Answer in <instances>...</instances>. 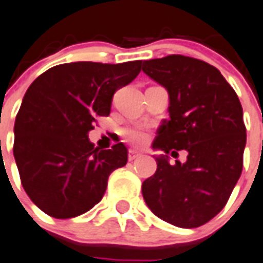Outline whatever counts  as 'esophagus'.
<instances>
[{"label":"esophagus","mask_w":263,"mask_h":263,"mask_svg":"<svg viewBox=\"0 0 263 263\" xmlns=\"http://www.w3.org/2000/svg\"><path fill=\"white\" fill-rule=\"evenodd\" d=\"M140 156H142V154H139V152L134 151V149H131L129 154H128V159H129V160H135V159L140 158Z\"/></svg>","instance_id":"1"}]
</instances>
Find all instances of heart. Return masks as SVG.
I'll return each instance as SVG.
<instances>
[{
    "instance_id": "1",
    "label": "heart",
    "mask_w": 263,
    "mask_h": 263,
    "mask_svg": "<svg viewBox=\"0 0 263 263\" xmlns=\"http://www.w3.org/2000/svg\"><path fill=\"white\" fill-rule=\"evenodd\" d=\"M124 135L128 142L136 145L144 144L147 140V134L140 128H128L124 131Z\"/></svg>"
}]
</instances>
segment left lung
I'll use <instances>...</instances> for the list:
<instances>
[{"instance_id":"obj_1","label":"left lung","mask_w":263,"mask_h":263,"mask_svg":"<svg viewBox=\"0 0 263 263\" xmlns=\"http://www.w3.org/2000/svg\"><path fill=\"white\" fill-rule=\"evenodd\" d=\"M143 72L167 89L170 119L152 148L189 152L186 163L156 156V173L143 182L149 210L160 219L194 229L224 206L243 167L246 127L235 90L210 64L182 54L143 61Z\"/></svg>"}]
</instances>
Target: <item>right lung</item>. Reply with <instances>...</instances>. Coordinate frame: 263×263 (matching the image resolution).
I'll return each instance as SVG.
<instances>
[{
	"instance_id": "1",
	"label": "right lung",
	"mask_w": 263,
	"mask_h": 263,
	"mask_svg": "<svg viewBox=\"0 0 263 263\" xmlns=\"http://www.w3.org/2000/svg\"><path fill=\"white\" fill-rule=\"evenodd\" d=\"M142 60L123 64H61L30 84L15 116L14 154L25 193L59 219L99 203L108 176L127 164L123 143L100 149L89 142L99 116L111 112L114 93L140 72Z\"/></svg>"
}]
</instances>
